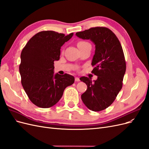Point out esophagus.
I'll use <instances>...</instances> for the list:
<instances>
[{
  "mask_svg": "<svg viewBox=\"0 0 149 149\" xmlns=\"http://www.w3.org/2000/svg\"><path fill=\"white\" fill-rule=\"evenodd\" d=\"M75 81L79 82V78L78 77H76V78H75Z\"/></svg>",
  "mask_w": 149,
  "mask_h": 149,
  "instance_id": "34e87169",
  "label": "esophagus"
}]
</instances>
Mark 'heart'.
Here are the masks:
<instances>
[{"mask_svg":"<svg viewBox=\"0 0 149 149\" xmlns=\"http://www.w3.org/2000/svg\"><path fill=\"white\" fill-rule=\"evenodd\" d=\"M87 44H89V43L86 42H84V41H81L78 43V46L79 48V47H83V46L85 45H87Z\"/></svg>","mask_w":149,"mask_h":149,"instance_id":"b5f03b06","label":"heart"}]
</instances>
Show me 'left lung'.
Wrapping results in <instances>:
<instances>
[{
    "label": "left lung",
    "instance_id": "8db88e82",
    "mask_svg": "<svg viewBox=\"0 0 149 149\" xmlns=\"http://www.w3.org/2000/svg\"><path fill=\"white\" fill-rule=\"evenodd\" d=\"M76 35L95 45L91 65L94 66L92 73L97 79L92 81L85 76L79 78L88 87L81 100L90 110L102 111L112 104L123 87L126 70L123 48L116 35L106 27L91 28Z\"/></svg>",
    "mask_w": 149,
    "mask_h": 149
}]
</instances>
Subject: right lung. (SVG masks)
I'll list each match as a JSON object with an SVG mask.
<instances>
[{"label": "right lung", "instance_id": "1", "mask_svg": "<svg viewBox=\"0 0 149 149\" xmlns=\"http://www.w3.org/2000/svg\"><path fill=\"white\" fill-rule=\"evenodd\" d=\"M73 35L42 31L31 37L22 49L21 83L30 100L39 107L56 104L65 88L74 82L70 74H54V61L60 60L61 47Z\"/></svg>", "mask_w": 149, "mask_h": 149}]
</instances>
